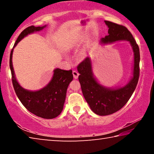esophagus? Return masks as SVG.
<instances>
[{"label": "esophagus", "mask_w": 154, "mask_h": 154, "mask_svg": "<svg viewBox=\"0 0 154 154\" xmlns=\"http://www.w3.org/2000/svg\"><path fill=\"white\" fill-rule=\"evenodd\" d=\"M72 75H73V77L75 79H77L78 77H79V72H78L77 71H72Z\"/></svg>", "instance_id": "34e87169"}]
</instances>
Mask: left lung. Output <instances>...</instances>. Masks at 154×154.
<instances>
[{"mask_svg":"<svg viewBox=\"0 0 154 154\" xmlns=\"http://www.w3.org/2000/svg\"><path fill=\"white\" fill-rule=\"evenodd\" d=\"M105 22L109 28L108 35L101 38L100 43L105 45L118 41H129L134 53V66L130 82L123 87L113 88L104 86L98 82L93 74L92 60L89 57L78 65L83 95L94 113L101 116L116 113L126 105L137 87L140 72L139 48L132 34L124 26L109 21Z\"/></svg>","mask_w":154,"mask_h":154,"instance_id":"1","label":"left lung"}]
</instances>
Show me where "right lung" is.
Returning a JSON list of instances; mask_svg holds the SVG:
<instances>
[{"label":"right lung","mask_w":154,"mask_h":154,"mask_svg":"<svg viewBox=\"0 0 154 154\" xmlns=\"http://www.w3.org/2000/svg\"><path fill=\"white\" fill-rule=\"evenodd\" d=\"M45 26L35 27L31 26L21 32L11 51L9 66L12 75V83L15 92L22 103L30 113L44 119H53L58 116L63 110L66 90L73 75L72 70L65 71L56 69L51 80L45 87L37 91H30L23 88L17 82L12 64L14 49L20 41L29 34L43 30Z\"/></svg>","instance_id":"obj_1"}]
</instances>
